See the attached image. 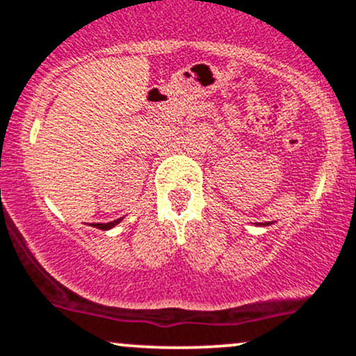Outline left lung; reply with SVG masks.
<instances>
[{
	"label": "left lung",
	"instance_id": "1",
	"mask_svg": "<svg viewBox=\"0 0 356 356\" xmlns=\"http://www.w3.org/2000/svg\"><path fill=\"white\" fill-rule=\"evenodd\" d=\"M257 225H270V222H267V224H257Z\"/></svg>",
	"mask_w": 356,
	"mask_h": 356
}]
</instances>
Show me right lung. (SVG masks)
<instances>
[{"instance_id":"obj_1","label":"right lung","mask_w":356,"mask_h":356,"mask_svg":"<svg viewBox=\"0 0 356 356\" xmlns=\"http://www.w3.org/2000/svg\"><path fill=\"white\" fill-rule=\"evenodd\" d=\"M122 219H118V220H113V222H108V224H89V225H92V227H96V229H101V230H109V229H113V227H115L119 224V222H121Z\"/></svg>"}]
</instances>
